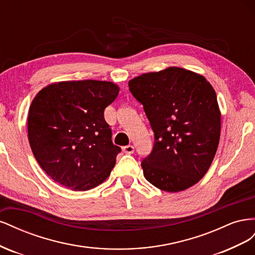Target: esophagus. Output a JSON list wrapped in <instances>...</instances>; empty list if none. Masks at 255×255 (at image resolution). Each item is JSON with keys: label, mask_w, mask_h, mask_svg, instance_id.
Segmentation results:
<instances>
[{"label": "esophagus", "mask_w": 255, "mask_h": 255, "mask_svg": "<svg viewBox=\"0 0 255 255\" xmlns=\"http://www.w3.org/2000/svg\"><path fill=\"white\" fill-rule=\"evenodd\" d=\"M122 151L125 152V153H127V154H133V153H134V151H135V148H134V145H132V144H128V145L123 146V148H122Z\"/></svg>", "instance_id": "obj_1"}]
</instances>
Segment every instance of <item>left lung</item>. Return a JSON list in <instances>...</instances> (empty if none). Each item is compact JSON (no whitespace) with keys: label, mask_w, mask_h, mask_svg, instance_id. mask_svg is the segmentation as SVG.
Masks as SVG:
<instances>
[{"label":"left lung","mask_w":255,"mask_h":255,"mask_svg":"<svg viewBox=\"0 0 255 255\" xmlns=\"http://www.w3.org/2000/svg\"><path fill=\"white\" fill-rule=\"evenodd\" d=\"M154 132L143 175L168 192L191 187L210 169L220 139L217 96L204 76L179 67L141 74L128 82Z\"/></svg>","instance_id":"1"}]
</instances>
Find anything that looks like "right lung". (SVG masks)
<instances>
[{"label":"right lung","mask_w":255,"mask_h":255,"mask_svg":"<svg viewBox=\"0 0 255 255\" xmlns=\"http://www.w3.org/2000/svg\"><path fill=\"white\" fill-rule=\"evenodd\" d=\"M119 87L106 81H68L41 89L29 106L27 132L38 164L53 181L85 191L110 176L121 152L104 110Z\"/></svg>","instance_id":"obj_1"}]
</instances>
